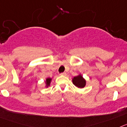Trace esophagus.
I'll list each match as a JSON object with an SVG mask.
<instances>
[{
  "label": "esophagus",
  "mask_w": 127,
  "mask_h": 127,
  "mask_svg": "<svg viewBox=\"0 0 127 127\" xmlns=\"http://www.w3.org/2000/svg\"><path fill=\"white\" fill-rule=\"evenodd\" d=\"M61 75H66V72H63L61 73Z\"/></svg>",
  "instance_id": "34e87169"
}]
</instances>
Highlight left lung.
I'll return each mask as SVG.
<instances>
[{"label": "left lung", "mask_w": 127, "mask_h": 127, "mask_svg": "<svg viewBox=\"0 0 127 127\" xmlns=\"http://www.w3.org/2000/svg\"><path fill=\"white\" fill-rule=\"evenodd\" d=\"M72 81L73 84L79 88H84L86 85V80L81 75H78L73 77Z\"/></svg>", "instance_id": "1"}]
</instances>
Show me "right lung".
Instances as JSON below:
<instances>
[{
	"instance_id": "1",
	"label": "right lung",
	"mask_w": 127,
	"mask_h": 127,
	"mask_svg": "<svg viewBox=\"0 0 127 127\" xmlns=\"http://www.w3.org/2000/svg\"><path fill=\"white\" fill-rule=\"evenodd\" d=\"M50 81H51V79H50V78H48V79H47V86H49V84H50Z\"/></svg>"
}]
</instances>
